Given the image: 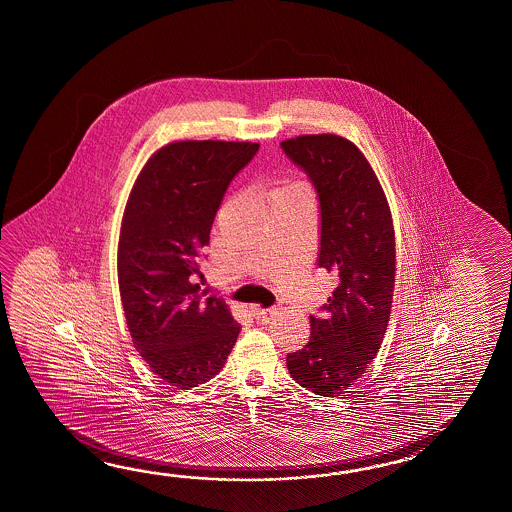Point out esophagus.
<instances>
[{
  "mask_svg": "<svg viewBox=\"0 0 512 512\" xmlns=\"http://www.w3.org/2000/svg\"><path fill=\"white\" fill-rule=\"evenodd\" d=\"M252 315L254 318L258 320V322H269L272 316L276 315V307H271V309H263L260 305H252L251 307Z\"/></svg>",
  "mask_w": 512,
  "mask_h": 512,
  "instance_id": "obj_1",
  "label": "esophagus"
}]
</instances>
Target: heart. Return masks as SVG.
I'll return each instance as SVG.
<instances>
[{"label": "heart", "mask_w": 512, "mask_h": 512, "mask_svg": "<svg viewBox=\"0 0 512 512\" xmlns=\"http://www.w3.org/2000/svg\"><path fill=\"white\" fill-rule=\"evenodd\" d=\"M296 188H304L302 185H283L280 186V188H276L274 190V194H272V197L274 196H280V194H285V192H291V190H296Z\"/></svg>", "instance_id": "1"}]
</instances>
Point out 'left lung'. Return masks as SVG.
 Here are the masks:
<instances>
[{
    "mask_svg": "<svg viewBox=\"0 0 512 512\" xmlns=\"http://www.w3.org/2000/svg\"><path fill=\"white\" fill-rule=\"evenodd\" d=\"M282 148L318 192V267L338 280L324 315L309 316L311 340L287 355V368L305 390L333 397L359 381L381 349L395 285L392 212L370 161L348 139L298 135Z\"/></svg>",
    "mask_w": 512,
    "mask_h": 512,
    "instance_id": "8db88e82",
    "label": "left lung"
}]
</instances>
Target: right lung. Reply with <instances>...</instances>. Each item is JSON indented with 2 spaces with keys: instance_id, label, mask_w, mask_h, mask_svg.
<instances>
[{
  "instance_id": "right-lung-1",
  "label": "right lung",
  "mask_w": 512,
  "mask_h": 512,
  "mask_svg": "<svg viewBox=\"0 0 512 512\" xmlns=\"http://www.w3.org/2000/svg\"><path fill=\"white\" fill-rule=\"evenodd\" d=\"M258 142L175 141L153 153L120 223L117 272L133 346L179 390L225 366L240 324L218 296L203 298V249L234 175Z\"/></svg>"
}]
</instances>
